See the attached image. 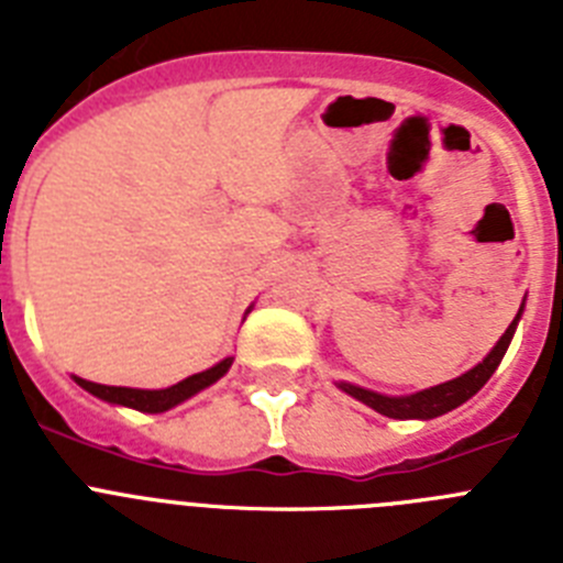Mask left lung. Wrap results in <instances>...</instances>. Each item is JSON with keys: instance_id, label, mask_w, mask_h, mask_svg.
Instances as JSON below:
<instances>
[{"instance_id": "obj_1", "label": "left lung", "mask_w": 563, "mask_h": 563, "mask_svg": "<svg viewBox=\"0 0 563 563\" xmlns=\"http://www.w3.org/2000/svg\"><path fill=\"white\" fill-rule=\"evenodd\" d=\"M521 312H525V305L519 307L516 312L514 324L507 327L505 335L496 341V346L476 363L474 369H467L465 375L454 377V380H445L440 386H431V389H422L415 391V395H380V391H372V389H363V386H355V383H346V380H338L335 386L341 391H346L350 397L361 400L363 406H369L375 409L377 415L383 417H391V420H434L440 415H449L454 411L456 406H462L465 400L476 395V391L490 380V375L496 372V366L501 363L505 357L507 346L514 341V332L521 321Z\"/></svg>"}]
</instances>
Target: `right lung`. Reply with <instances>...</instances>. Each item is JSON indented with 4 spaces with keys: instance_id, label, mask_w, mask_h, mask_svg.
Returning <instances> with one entry per match:
<instances>
[{
    "instance_id": "1",
    "label": "right lung",
    "mask_w": 563,
    "mask_h": 563,
    "mask_svg": "<svg viewBox=\"0 0 563 563\" xmlns=\"http://www.w3.org/2000/svg\"><path fill=\"white\" fill-rule=\"evenodd\" d=\"M251 312V307H247ZM233 357H222L220 363H213L211 369L197 372V375L186 377V380L174 383L168 389H129V386H101V383L84 380V377L73 375V380L81 386L84 391L89 395H96L98 400H107L112 406H126V409L134 411H146V415H161V411L174 409V406H180L186 402L188 397L200 395L202 389L213 386V383L220 380L228 369H231Z\"/></svg>"
}]
</instances>
